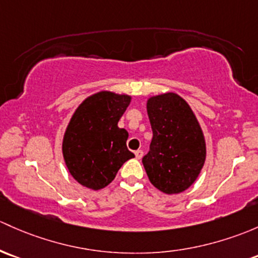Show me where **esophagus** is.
<instances>
[{
    "label": "esophagus",
    "instance_id": "esophagus-1",
    "mask_svg": "<svg viewBox=\"0 0 258 258\" xmlns=\"http://www.w3.org/2000/svg\"><path fill=\"white\" fill-rule=\"evenodd\" d=\"M135 156H136L137 159H141V158H142V156H143V151L137 150L136 152H135Z\"/></svg>",
    "mask_w": 258,
    "mask_h": 258
}]
</instances>
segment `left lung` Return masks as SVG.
Segmentation results:
<instances>
[{"label":"left lung","mask_w":258,"mask_h":258,"mask_svg":"<svg viewBox=\"0 0 258 258\" xmlns=\"http://www.w3.org/2000/svg\"><path fill=\"white\" fill-rule=\"evenodd\" d=\"M153 138L142 158L150 181L165 194L188 189L207 156L205 140L190 106L177 94L153 96L147 102Z\"/></svg>","instance_id":"1"}]
</instances>
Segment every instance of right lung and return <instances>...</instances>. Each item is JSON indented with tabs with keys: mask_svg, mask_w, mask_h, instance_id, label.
Here are the masks:
<instances>
[{
	"mask_svg": "<svg viewBox=\"0 0 258 258\" xmlns=\"http://www.w3.org/2000/svg\"><path fill=\"white\" fill-rule=\"evenodd\" d=\"M131 97L101 91L84 100L65 131L63 156L70 174L86 188L99 190L113 180L122 164L134 158L128 132L117 126Z\"/></svg>",
	"mask_w": 258,
	"mask_h": 258,
	"instance_id": "1",
	"label": "right lung"
}]
</instances>
